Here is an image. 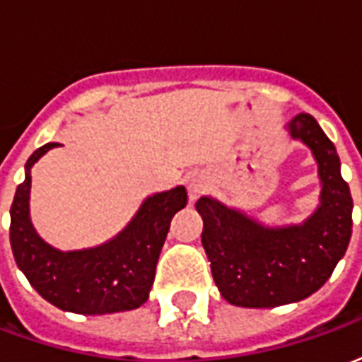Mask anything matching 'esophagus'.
<instances>
[{
	"label": "esophagus",
	"instance_id": "34e87169",
	"mask_svg": "<svg viewBox=\"0 0 362 362\" xmlns=\"http://www.w3.org/2000/svg\"><path fill=\"white\" fill-rule=\"evenodd\" d=\"M205 192V182L199 180V178H192L188 182V194L189 199H197Z\"/></svg>",
	"mask_w": 362,
	"mask_h": 362
}]
</instances>
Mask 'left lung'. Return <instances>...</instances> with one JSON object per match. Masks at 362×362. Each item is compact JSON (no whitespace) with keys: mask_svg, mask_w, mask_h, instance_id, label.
I'll return each instance as SVG.
<instances>
[{"mask_svg":"<svg viewBox=\"0 0 362 362\" xmlns=\"http://www.w3.org/2000/svg\"><path fill=\"white\" fill-rule=\"evenodd\" d=\"M295 141L318 163L320 207L303 225L262 227L211 197L196 204L204 219L202 244L221 295L235 306L275 308L316 293L334 273L351 240L353 199L339 173V157L310 114L291 119Z\"/></svg>","mask_w":362,"mask_h":362,"instance_id":"8db88e82","label":"left lung"}]
</instances>
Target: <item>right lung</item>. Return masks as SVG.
I'll use <instances>...</instances> for the list:
<instances>
[{"instance_id": "add662e5", "label": "right lung", "mask_w": 362, "mask_h": 362, "mask_svg": "<svg viewBox=\"0 0 362 362\" xmlns=\"http://www.w3.org/2000/svg\"><path fill=\"white\" fill-rule=\"evenodd\" d=\"M58 143H46L27 160V176L11 204L13 256L36 293L62 310L112 314L139 308L155 281L170 221L188 204L184 186L145 199L132 223L98 248L59 252L36 235L28 219L30 166Z\"/></svg>"}]
</instances>
